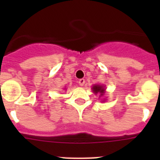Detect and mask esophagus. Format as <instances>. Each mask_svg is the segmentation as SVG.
Instances as JSON below:
<instances>
[{"instance_id": "esophagus-1", "label": "esophagus", "mask_w": 160, "mask_h": 160, "mask_svg": "<svg viewBox=\"0 0 160 160\" xmlns=\"http://www.w3.org/2000/svg\"><path fill=\"white\" fill-rule=\"evenodd\" d=\"M78 84L80 85V86H82V87L83 85L85 84V79H83V78L79 79V81H78Z\"/></svg>"}]
</instances>
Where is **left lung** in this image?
Returning a JSON list of instances; mask_svg holds the SVG:
<instances>
[{"instance_id": "left-lung-1", "label": "left lung", "mask_w": 160, "mask_h": 160, "mask_svg": "<svg viewBox=\"0 0 160 160\" xmlns=\"http://www.w3.org/2000/svg\"><path fill=\"white\" fill-rule=\"evenodd\" d=\"M92 89H93V91H94V93H95V94L100 93V94H101V95H103V94H104V91H105V90L102 88V86H98V85H95V86H94Z\"/></svg>"}]
</instances>
